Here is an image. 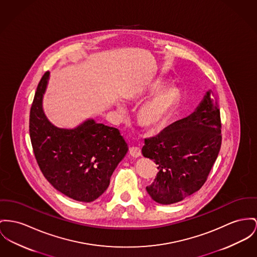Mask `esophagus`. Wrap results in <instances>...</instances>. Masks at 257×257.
Returning <instances> with one entry per match:
<instances>
[{
  "mask_svg": "<svg viewBox=\"0 0 257 257\" xmlns=\"http://www.w3.org/2000/svg\"><path fill=\"white\" fill-rule=\"evenodd\" d=\"M130 154L134 158H138L141 156V150L139 147H131L130 148Z\"/></svg>",
  "mask_w": 257,
  "mask_h": 257,
  "instance_id": "34e87169",
  "label": "esophagus"
}]
</instances>
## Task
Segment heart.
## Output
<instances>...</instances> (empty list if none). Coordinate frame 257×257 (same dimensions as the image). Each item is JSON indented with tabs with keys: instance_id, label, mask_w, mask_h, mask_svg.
Masks as SVG:
<instances>
[{
	"instance_id": "heart-1",
	"label": "heart",
	"mask_w": 257,
	"mask_h": 257,
	"mask_svg": "<svg viewBox=\"0 0 257 257\" xmlns=\"http://www.w3.org/2000/svg\"><path fill=\"white\" fill-rule=\"evenodd\" d=\"M163 86V82L155 81L148 86L137 88L132 94V98H144L147 95L161 89ZM179 99V93L174 88H167L157 92L140 106L137 113V119L139 123L142 126L150 130H154L161 126L162 123L168 119L171 112L177 106ZM120 109L122 110L121 106H120Z\"/></svg>"
}]
</instances>
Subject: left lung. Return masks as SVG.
Instances as JSON below:
<instances>
[{
    "label": "left lung",
    "instance_id": "left-lung-1",
    "mask_svg": "<svg viewBox=\"0 0 257 257\" xmlns=\"http://www.w3.org/2000/svg\"><path fill=\"white\" fill-rule=\"evenodd\" d=\"M221 139L220 112L209 89L188 117L145 139L142 154L154 160L159 170L146 187L150 197L161 205H171L200 190L218 156Z\"/></svg>",
    "mask_w": 257,
    "mask_h": 257
}]
</instances>
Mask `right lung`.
Masks as SVG:
<instances>
[{"label":"right lung","mask_w":257,"mask_h":257,"mask_svg":"<svg viewBox=\"0 0 257 257\" xmlns=\"http://www.w3.org/2000/svg\"><path fill=\"white\" fill-rule=\"evenodd\" d=\"M50 72L41 79L30 111L29 133L37 163L47 180L69 198L89 203L108 188L128 147L118 128L87 119L74 128L55 126L43 98Z\"/></svg>","instance_id":"add662e5"}]
</instances>
